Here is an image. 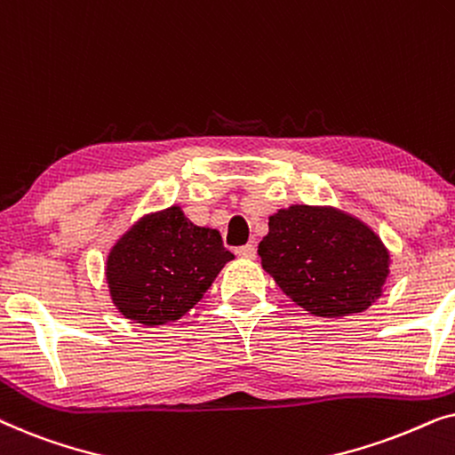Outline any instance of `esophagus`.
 <instances>
[{
	"mask_svg": "<svg viewBox=\"0 0 455 455\" xmlns=\"http://www.w3.org/2000/svg\"><path fill=\"white\" fill-rule=\"evenodd\" d=\"M235 254H238V257H242V259H254V257H257V246L244 244V246L235 248Z\"/></svg>",
	"mask_w": 455,
	"mask_h": 455,
	"instance_id": "obj_1",
	"label": "esophagus"
}]
</instances>
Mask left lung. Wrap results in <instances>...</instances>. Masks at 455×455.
Masks as SVG:
<instances>
[{"instance_id": "8db88e82", "label": "left lung", "mask_w": 455, "mask_h": 455, "mask_svg": "<svg viewBox=\"0 0 455 455\" xmlns=\"http://www.w3.org/2000/svg\"><path fill=\"white\" fill-rule=\"evenodd\" d=\"M259 257L283 294L316 316L363 313L389 273V254L369 228L307 204L271 217Z\"/></svg>"}]
</instances>
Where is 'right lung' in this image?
Here are the masks:
<instances>
[{"instance_id": "add662e5", "label": "right lung", "mask_w": 455, "mask_h": 455, "mask_svg": "<svg viewBox=\"0 0 455 455\" xmlns=\"http://www.w3.org/2000/svg\"><path fill=\"white\" fill-rule=\"evenodd\" d=\"M234 254L217 229L198 228L180 207L148 215L108 259L111 300L126 319L164 325L188 313Z\"/></svg>"}]
</instances>
